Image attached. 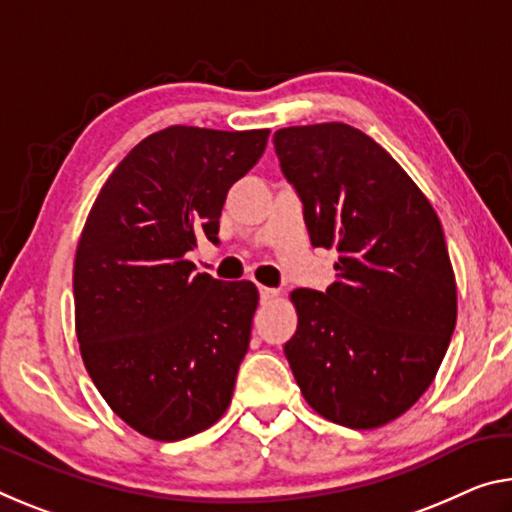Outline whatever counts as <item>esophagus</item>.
<instances>
[{
	"label": "esophagus",
	"mask_w": 512,
	"mask_h": 512,
	"mask_svg": "<svg viewBox=\"0 0 512 512\" xmlns=\"http://www.w3.org/2000/svg\"><path fill=\"white\" fill-rule=\"evenodd\" d=\"M278 296V289H273V287H259V298L262 300H271V298H275Z\"/></svg>",
	"instance_id": "34e87169"
}]
</instances>
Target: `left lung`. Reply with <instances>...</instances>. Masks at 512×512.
Instances as JSON below:
<instances>
[{"mask_svg":"<svg viewBox=\"0 0 512 512\" xmlns=\"http://www.w3.org/2000/svg\"><path fill=\"white\" fill-rule=\"evenodd\" d=\"M273 145L312 246L339 250L326 291H291L298 328L285 344L289 367L319 415L348 428L383 426L433 383L456 328L442 223L360 129L285 127Z\"/></svg>","mask_w":512,"mask_h":512,"instance_id":"8db88e82","label":"left lung"}]
</instances>
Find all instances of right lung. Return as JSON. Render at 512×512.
Returning <instances> with one entry per match:
<instances>
[{
	"instance_id": "1",
	"label": "right lung",
	"mask_w": 512,
	"mask_h": 512,
	"mask_svg": "<svg viewBox=\"0 0 512 512\" xmlns=\"http://www.w3.org/2000/svg\"><path fill=\"white\" fill-rule=\"evenodd\" d=\"M269 129L173 125L143 139L102 186L81 232L72 289L88 376L145 437L205 431L232 401L257 310L253 282H223L186 253L218 243L227 191Z\"/></svg>"
}]
</instances>
